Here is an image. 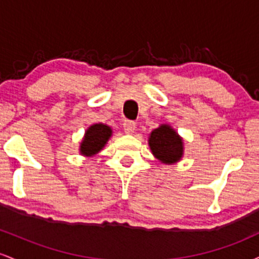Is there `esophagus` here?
<instances>
[{
	"label": "esophagus",
	"instance_id": "obj_1",
	"mask_svg": "<svg viewBox=\"0 0 259 259\" xmlns=\"http://www.w3.org/2000/svg\"><path fill=\"white\" fill-rule=\"evenodd\" d=\"M135 121H132V120H125L123 123V127H124V132L125 134H133L135 132Z\"/></svg>",
	"mask_w": 259,
	"mask_h": 259
}]
</instances>
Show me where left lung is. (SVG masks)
Returning <instances> with one entry per match:
<instances>
[{
  "label": "left lung",
  "instance_id": "obj_1",
  "mask_svg": "<svg viewBox=\"0 0 259 259\" xmlns=\"http://www.w3.org/2000/svg\"><path fill=\"white\" fill-rule=\"evenodd\" d=\"M148 146L154 158L163 164H175L184 157V139L169 124H160L151 132Z\"/></svg>",
  "mask_w": 259,
  "mask_h": 259
}]
</instances>
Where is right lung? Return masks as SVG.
Returning <instances> with one entry per match:
<instances>
[{
  "instance_id": "add662e5",
  "label": "right lung",
  "mask_w": 259,
  "mask_h": 259,
  "mask_svg": "<svg viewBox=\"0 0 259 259\" xmlns=\"http://www.w3.org/2000/svg\"><path fill=\"white\" fill-rule=\"evenodd\" d=\"M113 130L107 124L96 123L92 124L85 130L84 138L79 146V152L86 158L96 156L105 148L107 142L112 138Z\"/></svg>"
}]
</instances>
